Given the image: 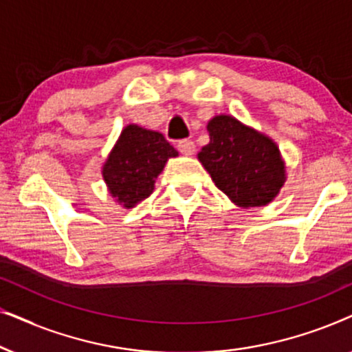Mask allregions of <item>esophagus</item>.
Wrapping results in <instances>:
<instances>
[{"mask_svg":"<svg viewBox=\"0 0 352 352\" xmlns=\"http://www.w3.org/2000/svg\"><path fill=\"white\" fill-rule=\"evenodd\" d=\"M177 151H179L182 155H192L195 152V144L190 141V139H182V141L177 142Z\"/></svg>","mask_w":352,"mask_h":352,"instance_id":"esophagus-1","label":"esophagus"}]
</instances>
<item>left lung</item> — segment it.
I'll use <instances>...</instances> for the list:
<instances>
[{"label": "left lung", "mask_w": 352, "mask_h": 352, "mask_svg": "<svg viewBox=\"0 0 352 352\" xmlns=\"http://www.w3.org/2000/svg\"><path fill=\"white\" fill-rule=\"evenodd\" d=\"M206 129L210 142L201 147L199 160L216 187L243 208L276 199L285 182L277 144L230 115H216Z\"/></svg>", "instance_id": "8db88e82"}]
</instances>
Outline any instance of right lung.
Here are the masks:
<instances>
[{
    "label": "right lung",
    "mask_w": 352,
    "mask_h": 352,
    "mask_svg": "<svg viewBox=\"0 0 352 352\" xmlns=\"http://www.w3.org/2000/svg\"><path fill=\"white\" fill-rule=\"evenodd\" d=\"M176 155V148L163 134L128 124L102 166L109 192L124 208H133L152 194L155 177L168 158Z\"/></svg>",
    "instance_id": "1"
}]
</instances>
